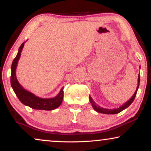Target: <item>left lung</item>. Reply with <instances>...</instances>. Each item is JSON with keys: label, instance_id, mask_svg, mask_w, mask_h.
<instances>
[{"label": "left lung", "instance_id": "left-lung-1", "mask_svg": "<svg viewBox=\"0 0 151 151\" xmlns=\"http://www.w3.org/2000/svg\"><path fill=\"white\" fill-rule=\"evenodd\" d=\"M139 82H140V76L139 75L138 76V80H137V88H136L135 93L133 94V96L131 97V98L130 99L129 101H127L125 104H124L122 106L119 107V108L113 109H107L102 108V107H100V106H98V104H96V102H95L91 98V97L89 96V100H90L91 104V105H92L93 108L94 110L97 111V112L104 113V114H117V113H119V112H121V111L124 110L125 109H127V107H129L130 105L132 104V102H133V100H135V98L136 96V94H137L138 88H139Z\"/></svg>", "mask_w": 151, "mask_h": 151}]
</instances>
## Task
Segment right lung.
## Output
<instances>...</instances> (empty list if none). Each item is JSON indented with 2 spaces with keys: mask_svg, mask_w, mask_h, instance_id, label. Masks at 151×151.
<instances>
[{
  "mask_svg": "<svg viewBox=\"0 0 151 151\" xmlns=\"http://www.w3.org/2000/svg\"><path fill=\"white\" fill-rule=\"evenodd\" d=\"M24 42L22 43L18 49V54L13 60L12 65V74H11V85L16 96L22 104L31 107L32 109L37 110L51 111L57 109L61 103L63 102L64 91L62 88L57 96L52 98H41L36 96L32 93L24 89L18 82L16 76V69L17 67L18 60H19L21 51L23 48Z\"/></svg>",
  "mask_w": 151,
  "mask_h": 151,
  "instance_id": "right-lung-1",
  "label": "right lung"
}]
</instances>
